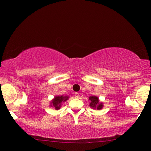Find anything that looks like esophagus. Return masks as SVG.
Masks as SVG:
<instances>
[{
	"mask_svg": "<svg viewBox=\"0 0 151 151\" xmlns=\"http://www.w3.org/2000/svg\"><path fill=\"white\" fill-rule=\"evenodd\" d=\"M74 96H75V98H77V99L79 98V93H78V92H75V93H74Z\"/></svg>",
	"mask_w": 151,
	"mask_h": 151,
	"instance_id": "1",
	"label": "esophagus"
}]
</instances>
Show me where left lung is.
I'll list each match as a JSON object with an SVG mask.
<instances>
[{
  "instance_id": "1",
  "label": "left lung",
  "mask_w": 151,
  "mask_h": 151,
  "mask_svg": "<svg viewBox=\"0 0 151 151\" xmlns=\"http://www.w3.org/2000/svg\"><path fill=\"white\" fill-rule=\"evenodd\" d=\"M90 100V104L89 106L93 109H101L103 107L102 103H100L99 101V98L96 96H90L89 98Z\"/></svg>"
}]
</instances>
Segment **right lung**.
<instances>
[{
  "label": "right lung",
  "mask_w": 151,
  "mask_h": 151,
  "mask_svg": "<svg viewBox=\"0 0 151 151\" xmlns=\"http://www.w3.org/2000/svg\"><path fill=\"white\" fill-rule=\"evenodd\" d=\"M68 99V96H55V99L52 100V106H54L55 109H60V106L62 101H65L66 100Z\"/></svg>",
  "instance_id": "right-lung-1"
}]
</instances>
